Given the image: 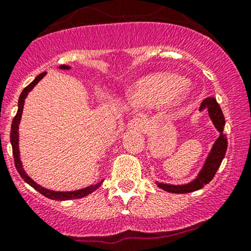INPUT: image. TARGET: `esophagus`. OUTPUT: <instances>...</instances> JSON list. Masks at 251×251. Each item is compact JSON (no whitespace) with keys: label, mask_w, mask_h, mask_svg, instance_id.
<instances>
[{"label":"esophagus","mask_w":251,"mask_h":251,"mask_svg":"<svg viewBox=\"0 0 251 251\" xmlns=\"http://www.w3.org/2000/svg\"><path fill=\"white\" fill-rule=\"evenodd\" d=\"M128 130L134 131H144L145 130V123L142 122L140 118H134L128 123Z\"/></svg>","instance_id":"34e87169"}]
</instances>
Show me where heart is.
<instances>
[{"mask_svg":"<svg viewBox=\"0 0 251 251\" xmlns=\"http://www.w3.org/2000/svg\"><path fill=\"white\" fill-rule=\"evenodd\" d=\"M185 81L178 75H158L150 76L141 80L134 91L131 92V98L137 103L146 105L165 104L174 99H180L183 96L182 91L184 88Z\"/></svg>","mask_w":251,"mask_h":251,"instance_id":"heart-1","label":"heart"}]
</instances>
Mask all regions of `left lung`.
I'll use <instances>...</instances> for the list:
<instances>
[{
    "label": "left lung",
    "mask_w": 251,
    "mask_h": 251,
    "mask_svg": "<svg viewBox=\"0 0 251 251\" xmlns=\"http://www.w3.org/2000/svg\"><path fill=\"white\" fill-rule=\"evenodd\" d=\"M203 110H206L208 112L209 118L212 120L215 129L219 131V136L217 137V140L213 144L200 172H199L195 178L190 180L189 183H185V184H169V183H161L155 180V184L160 189L174 194L193 193V191L203 188V185L208 184L213 179V177H214L215 172L219 169L220 164H222L223 159L225 157L226 150H227V139H226V135L224 134L225 118H224L223 111L220 109L219 104L217 103L215 98H212V97L206 98L201 103L200 111H203Z\"/></svg>",
    "instance_id": "left-lung-1"
}]
</instances>
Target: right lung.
<instances>
[{
  "instance_id": "add662e5",
  "label": "right lung",
  "mask_w": 251,
  "mask_h": 251,
  "mask_svg": "<svg viewBox=\"0 0 251 251\" xmlns=\"http://www.w3.org/2000/svg\"><path fill=\"white\" fill-rule=\"evenodd\" d=\"M58 69H63V71H68L71 69V67L66 66V64H62V66L58 67ZM47 72L42 73L39 74L36 79L33 80L27 87H25L21 92L20 97H19V101H18V112L15 115L14 120L12 122V129H10V144H12V148H13V155H14V163H15V168H17L19 175L21 176V178L25 180L27 184L31 185L32 188H34L37 191H39L42 195L47 196L48 199H51V200H57V201H66V200H73V199H80L83 198V196L88 195V194L93 193L94 190L98 189L100 187V184L103 183V180L98 182L97 184H92V185H88V187L82 188V189L79 190H72V191H55V190H50L47 189V188L42 187L39 185L38 183L34 182L31 177L26 174V171L24 170L23 163H21V159H20V151H19V125H20V120H21V116H23V110H24V104H25V99L27 97L28 92H31L33 90L34 86L38 83L43 77L45 76Z\"/></svg>"
}]
</instances>
